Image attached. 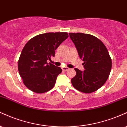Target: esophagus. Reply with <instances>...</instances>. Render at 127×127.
Listing matches in <instances>:
<instances>
[{
    "instance_id": "obj_1",
    "label": "esophagus",
    "mask_w": 127,
    "mask_h": 127,
    "mask_svg": "<svg viewBox=\"0 0 127 127\" xmlns=\"http://www.w3.org/2000/svg\"><path fill=\"white\" fill-rule=\"evenodd\" d=\"M62 70H63L64 71H67L69 69V68H68V67H62Z\"/></svg>"
}]
</instances>
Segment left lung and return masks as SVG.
I'll return each mask as SVG.
<instances>
[{
    "mask_svg": "<svg viewBox=\"0 0 127 127\" xmlns=\"http://www.w3.org/2000/svg\"><path fill=\"white\" fill-rule=\"evenodd\" d=\"M80 58L84 61V71L75 68L76 75L71 79L73 87L80 92L90 93L100 89L108 80L112 59L105 44L89 34L69 33Z\"/></svg>",
    "mask_w": 127,
    "mask_h": 127,
    "instance_id": "8db88e82",
    "label": "left lung"
}]
</instances>
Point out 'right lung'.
Returning a JSON list of instances; mask_svg holds the SVG:
<instances>
[{
    "label": "right lung",
    "mask_w": 127,
    "mask_h": 127,
    "mask_svg": "<svg viewBox=\"0 0 127 127\" xmlns=\"http://www.w3.org/2000/svg\"><path fill=\"white\" fill-rule=\"evenodd\" d=\"M68 37L65 32H47L31 38L22 49L18 60V71L24 84L36 93H43L54 87L62 72L60 67L47 62L54 57L55 50Z\"/></svg>",
    "instance_id": "add662e5"
}]
</instances>
